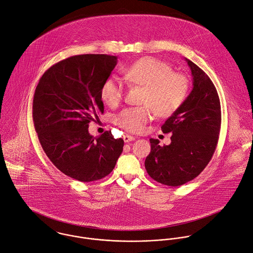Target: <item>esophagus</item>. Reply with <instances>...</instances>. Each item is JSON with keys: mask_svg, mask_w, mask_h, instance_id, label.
Here are the masks:
<instances>
[{"mask_svg": "<svg viewBox=\"0 0 253 253\" xmlns=\"http://www.w3.org/2000/svg\"><path fill=\"white\" fill-rule=\"evenodd\" d=\"M123 140L125 143H128V142H131V141H134L135 140V137L131 136V135H124L123 136Z\"/></svg>", "mask_w": 253, "mask_h": 253, "instance_id": "34e87169", "label": "esophagus"}]
</instances>
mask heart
Instances as JSON below:
<instances>
[{
	"mask_svg": "<svg viewBox=\"0 0 253 253\" xmlns=\"http://www.w3.org/2000/svg\"><path fill=\"white\" fill-rule=\"evenodd\" d=\"M128 83L143 86L142 103L139 107L122 110L116 123L128 132L140 133L152 118V113L167 117L183 104L189 90L186 75L174 72L167 62L152 56L143 57L125 69ZM125 95L122 81L116 76L108 77L101 87V98L109 106L118 105Z\"/></svg>",
	"mask_w": 253,
	"mask_h": 253,
	"instance_id": "obj_1",
	"label": "heart"
}]
</instances>
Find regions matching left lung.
Wrapping results in <instances>:
<instances>
[{
  "label": "left lung",
  "instance_id": "8db88e82",
  "mask_svg": "<svg viewBox=\"0 0 253 253\" xmlns=\"http://www.w3.org/2000/svg\"><path fill=\"white\" fill-rule=\"evenodd\" d=\"M193 89L179 109L161 127L172 133L171 144L160 146L150 139L145 160L149 176L167 186L179 187L198 177L210 163L217 145L221 124L217 91L208 74L190 59Z\"/></svg>",
  "mask_w": 253,
  "mask_h": 253
}]
</instances>
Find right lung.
<instances>
[{"mask_svg":"<svg viewBox=\"0 0 253 253\" xmlns=\"http://www.w3.org/2000/svg\"><path fill=\"white\" fill-rule=\"evenodd\" d=\"M117 56L79 54L49 67L35 91L33 118L41 145L64 175L88 183L109 175L123 151V139L111 131L99 137L89 123L104 112L101 87Z\"/></svg>","mask_w":253,"mask_h":253,"instance_id":"add662e5","label":"right lung"}]
</instances>
